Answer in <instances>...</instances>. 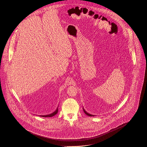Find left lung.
<instances>
[{"label":"left lung","mask_w":147,"mask_h":147,"mask_svg":"<svg viewBox=\"0 0 147 147\" xmlns=\"http://www.w3.org/2000/svg\"><path fill=\"white\" fill-rule=\"evenodd\" d=\"M84 113L87 115H88V116H93V115H90V114H89V113H87L85 110H84Z\"/></svg>","instance_id":"1"}]
</instances>
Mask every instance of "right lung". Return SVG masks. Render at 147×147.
Returning a JSON list of instances; mask_svg holds the SVG:
<instances>
[{
    "label": "right lung",
    "instance_id": "1",
    "mask_svg": "<svg viewBox=\"0 0 147 147\" xmlns=\"http://www.w3.org/2000/svg\"><path fill=\"white\" fill-rule=\"evenodd\" d=\"M58 109L57 108L55 112H53V113H51L50 115H42V116H40V117H53V116L56 115L57 113H58Z\"/></svg>",
    "mask_w": 147,
    "mask_h": 147
}]
</instances>
